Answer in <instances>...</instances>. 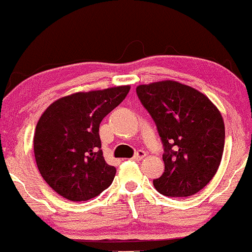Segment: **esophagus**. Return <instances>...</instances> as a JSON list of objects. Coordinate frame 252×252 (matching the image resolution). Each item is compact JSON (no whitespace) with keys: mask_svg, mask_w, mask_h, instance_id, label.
I'll return each mask as SVG.
<instances>
[{"mask_svg":"<svg viewBox=\"0 0 252 252\" xmlns=\"http://www.w3.org/2000/svg\"><path fill=\"white\" fill-rule=\"evenodd\" d=\"M145 156H146V153L143 152V150H139V152L133 156L132 159H134V161H141V159L145 158Z\"/></svg>","mask_w":252,"mask_h":252,"instance_id":"esophagus-1","label":"esophagus"}]
</instances>
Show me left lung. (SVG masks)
Listing matches in <instances>:
<instances>
[{
    "label": "left lung",
    "mask_w": 252,
    "mask_h": 252,
    "mask_svg": "<svg viewBox=\"0 0 252 252\" xmlns=\"http://www.w3.org/2000/svg\"><path fill=\"white\" fill-rule=\"evenodd\" d=\"M164 146V172L154 186L166 197H190L217 174L224 148L221 112L206 94L177 81L136 87Z\"/></svg>",
    "instance_id": "obj_1"
}]
</instances>
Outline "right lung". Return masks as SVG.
I'll return each instance as SVG.
<instances>
[{
	"mask_svg": "<svg viewBox=\"0 0 252 252\" xmlns=\"http://www.w3.org/2000/svg\"><path fill=\"white\" fill-rule=\"evenodd\" d=\"M129 86L80 91L55 100L35 126L33 150L41 177L61 197L86 201L112 184L116 168L103 156L99 124Z\"/></svg>",
	"mask_w": 252,
	"mask_h": 252,
	"instance_id": "obj_1",
	"label": "right lung"
}]
</instances>
